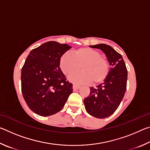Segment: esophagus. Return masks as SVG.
I'll return each mask as SVG.
<instances>
[{"label": "esophagus", "mask_w": 150, "mask_h": 150, "mask_svg": "<svg viewBox=\"0 0 150 150\" xmlns=\"http://www.w3.org/2000/svg\"><path fill=\"white\" fill-rule=\"evenodd\" d=\"M79 88H80L79 85H73V90H74V91L78 90Z\"/></svg>", "instance_id": "34e87169"}]
</instances>
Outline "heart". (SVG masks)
<instances>
[{
  "label": "heart",
  "mask_w": 150,
  "mask_h": 150,
  "mask_svg": "<svg viewBox=\"0 0 150 150\" xmlns=\"http://www.w3.org/2000/svg\"><path fill=\"white\" fill-rule=\"evenodd\" d=\"M98 51L83 47L73 51L72 55L65 53L60 59L59 67L67 77L79 70L82 71L71 76V81L76 83L98 84L105 79L109 71V63Z\"/></svg>",
  "instance_id": "heart-1"
}]
</instances>
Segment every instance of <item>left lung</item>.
<instances>
[{
	"label": "left lung",
	"instance_id": "1",
	"mask_svg": "<svg viewBox=\"0 0 150 150\" xmlns=\"http://www.w3.org/2000/svg\"><path fill=\"white\" fill-rule=\"evenodd\" d=\"M89 47L103 51L111 67L103 83L96 87H90V94L84 99V104L90 115L105 118L115 112L122 100L128 71L122 55L110 45L100 44Z\"/></svg>",
	"mask_w": 150,
	"mask_h": 150
}]
</instances>
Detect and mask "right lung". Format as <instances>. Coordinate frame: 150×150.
Masks as SVG:
<instances>
[{"label": "right lung", "instance_id": "right-lung-1", "mask_svg": "<svg viewBox=\"0 0 150 150\" xmlns=\"http://www.w3.org/2000/svg\"><path fill=\"white\" fill-rule=\"evenodd\" d=\"M71 47L54 41L45 42L30 52L21 71L22 93L28 107L42 116L62 110L73 92L59 67L62 55Z\"/></svg>", "mask_w": 150, "mask_h": 150}]
</instances>
